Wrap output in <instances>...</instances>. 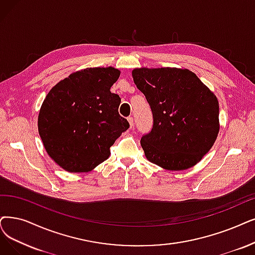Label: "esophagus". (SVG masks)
<instances>
[{
  "instance_id": "esophagus-1",
  "label": "esophagus",
  "mask_w": 255,
  "mask_h": 255,
  "mask_svg": "<svg viewBox=\"0 0 255 255\" xmlns=\"http://www.w3.org/2000/svg\"><path fill=\"white\" fill-rule=\"evenodd\" d=\"M128 121L130 128H133V127H134V119H133V117H128Z\"/></svg>"
}]
</instances>
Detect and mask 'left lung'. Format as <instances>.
<instances>
[{"label":"left lung","instance_id":"1","mask_svg":"<svg viewBox=\"0 0 255 255\" xmlns=\"http://www.w3.org/2000/svg\"><path fill=\"white\" fill-rule=\"evenodd\" d=\"M131 75L154 118L141 138L146 159L167 170L195 166L219 134L217 96L187 69L137 68Z\"/></svg>","mask_w":255,"mask_h":255}]
</instances>
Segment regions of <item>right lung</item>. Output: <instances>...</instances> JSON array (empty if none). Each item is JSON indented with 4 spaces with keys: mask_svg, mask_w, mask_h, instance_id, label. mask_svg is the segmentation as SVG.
<instances>
[{
    "mask_svg": "<svg viewBox=\"0 0 255 255\" xmlns=\"http://www.w3.org/2000/svg\"><path fill=\"white\" fill-rule=\"evenodd\" d=\"M120 71L87 68L49 91L37 127L47 154L69 172H88L110 157V147L129 125L118 113L120 97L111 92Z\"/></svg>",
    "mask_w": 255,
    "mask_h": 255,
    "instance_id": "obj_1",
    "label": "right lung"
}]
</instances>
